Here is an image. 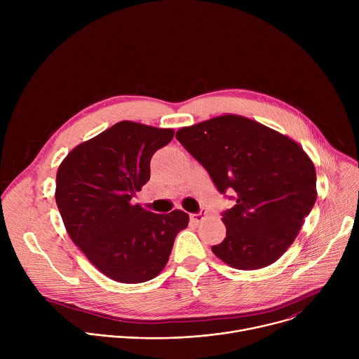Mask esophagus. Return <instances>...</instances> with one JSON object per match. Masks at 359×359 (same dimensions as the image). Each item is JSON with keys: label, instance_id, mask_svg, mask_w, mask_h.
Here are the masks:
<instances>
[{"label": "esophagus", "instance_id": "34e87169", "mask_svg": "<svg viewBox=\"0 0 359 359\" xmlns=\"http://www.w3.org/2000/svg\"><path fill=\"white\" fill-rule=\"evenodd\" d=\"M204 216H206V210H200L198 213L191 215V216H190V220L197 224V223H200V222L204 219Z\"/></svg>", "mask_w": 359, "mask_h": 359}]
</instances>
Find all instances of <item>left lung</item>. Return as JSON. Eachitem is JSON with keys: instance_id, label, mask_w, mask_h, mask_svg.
<instances>
[{"instance_id": "left-lung-1", "label": "left lung", "mask_w": 359, "mask_h": 359, "mask_svg": "<svg viewBox=\"0 0 359 359\" xmlns=\"http://www.w3.org/2000/svg\"><path fill=\"white\" fill-rule=\"evenodd\" d=\"M176 139L236 201L222 213L226 238L212 250L237 270L277 262L317 198L311 159L290 137L251 119L224 115L182 128Z\"/></svg>"}]
</instances>
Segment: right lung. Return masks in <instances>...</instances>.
<instances>
[{
    "label": "right lung",
    "mask_w": 359,
    "mask_h": 359,
    "mask_svg": "<svg viewBox=\"0 0 359 359\" xmlns=\"http://www.w3.org/2000/svg\"><path fill=\"white\" fill-rule=\"evenodd\" d=\"M173 129L119 122L81 143L57 173V206L72 241L107 277L125 284L155 278L189 215H156L132 204L150 179V159Z\"/></svg>",
    "instance_id": "1"
}]
</instances>
